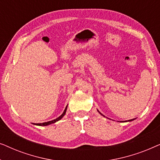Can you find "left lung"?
Listing matches in <instances>:
<instances>
[{"label":"left lung","instance_id":"8db88e82","mask_svg":"<svg viewBox=\"0 0 160 160\" xmlns=\"http://www.w3.org/2000/svg\"><path fill=\"white\" fill-rule=\"evenodd\" d=\"M101 114H102V113H101ZM102 116H103V115H102ZM132 120H133V119H130V120H128V121H129V122H130V121H132ZM126 122H127V121H126Z\"/></svg>","mask_w":160,"mask_h":160}]
</instances>
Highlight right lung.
<instances>
[{"instance_id":"right-lung-1","label":"right lung","mask_w":160,"mask_h":160,"mask_svg":"<svg viewBox=\"0 0 160 160\" xmlns=\"http://www.w3.org/2000/svg\"><path fill=\"white\" fill-rule=\"evenodd\" d=\"M66 110H67V106L64 110V111H63L62 115H60V117H59L58 118H57V119H55L52 120V121H49V122H43V123H38V124H36V125H39V126H47V125H49V124H53V123H54V122L59 121V120L61 119L63 117H64V115L65 114V112H66Z\"/></svg>"}]
</instances>
